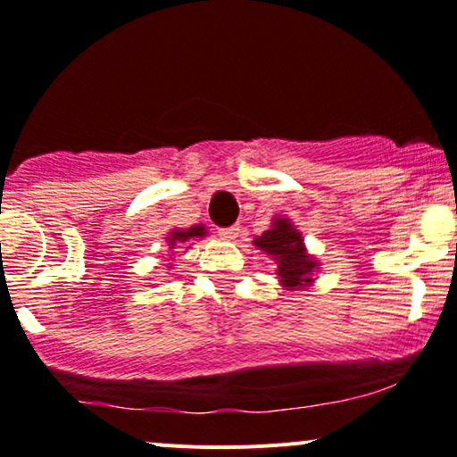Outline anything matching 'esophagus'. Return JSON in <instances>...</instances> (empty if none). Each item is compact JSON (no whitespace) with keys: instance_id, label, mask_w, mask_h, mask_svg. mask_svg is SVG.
<instances>
[{"instance_id":"obj_1","label":"esophagus","mask_w":457,"mask_h":457,"mask_svg":"<svg viewBox=\"0 0 457 457\" xmlns=\"http://www.w3.org/2000/svg\"><path fill=\"white\" fill-rule=\"evenodd\" d=\"M219 234L223 238H228V241H237L238 234H241V228L238 225H229V228H220Z\"/></svg>"}]
</instances>
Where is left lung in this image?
Listing matches in <instances>:
<instances>
[{"label":"left lung","instance_id":"obj_1","mask_svg":"<svg viewBox=\"0 0 457 457\" xmlns=\"http://www.w3.org/2000/svg\"><path fill=\"white\" fill-rule=\"evenodd\" d=\"M256 247L262 252L276 256L278 269L276 273L282 278V285L295 289L311 282V273L317 267L313 258L304 252L302 245V234L287 219L273 220V228L267 229L262 237H258Z\"/></svg>","mask_w":457,"mask_h":457}]
</instances>
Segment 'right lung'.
Instances as JSON below:
<instances>
[{
  "instance_id": "add662e5",
  "label": "right lung",
  "mask_w": 457,
  "mask_h": 457,
  "mask_svg": "<svg viewBox=\"0 0 457 457\" xmlns=\"http://www.w3.org/2000/svg\"><path fill=\"white\" fill-rule=\"evenodd\" d=\"M205 229L204 225H195V228L190 229H175V232L170 234V247H175V243H184V241H190V238H196V237H204Z\"/></svg>"
}]
</instances>
